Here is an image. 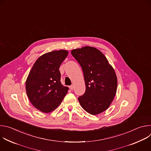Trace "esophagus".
<instances>
[{"label":"esophagus","instance_id":"esophagus-1","mask_svg":"<svg viewBox=\"0 0 151 151\" xmlns=\"http://www.w3.org/2000/svg\"><path fill=\"white\" fill-rule=\"evenodd\" d=\"M69 88H70L71 90H73V88H74L73 85H70V87H69Z\"/></svg>","mask_w":151,"mask_h":151}]
</instances>
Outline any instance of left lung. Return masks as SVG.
Returning <instances> with one entry per match:
<instances>
[{
	"label": "left lung",
	"instance_id": "8db88e82",
	"mask_svg": "<svg viewBox=\"0 0 151 151\" xmlns=\"http://www.w3.org/2000/svg\"><path fill=\"white\" fill-rule=\"evenodd\" d=\"M82 68L85 82V93L78 97L82 108L91 115H97L110 106L116 93L117 77L104 54L91 47L71 51Z\"/></svg>",
	"mask_w": 151,
	"mask_h": 151
}]
</instances>
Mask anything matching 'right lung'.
<instances>
[{
  "instance_id": "right-lung-1",
  "label": "right lung",
  "mask_w": 151,
  "mask_h": 151,
  "mask_svg": "<svg viewBox=\"0 0 151 151\" xmlns=\"http://www.w3.org/2000/svg\"><path fill=\"white\" fill-rule=\"evenodd\" d=\"M68 53L61 50L41 55L27 76L26 90L28 98L42 112L49 113L55 109L68 93L69 88L60 82L59 68Z\"/></svg>"
}]
</instances>
